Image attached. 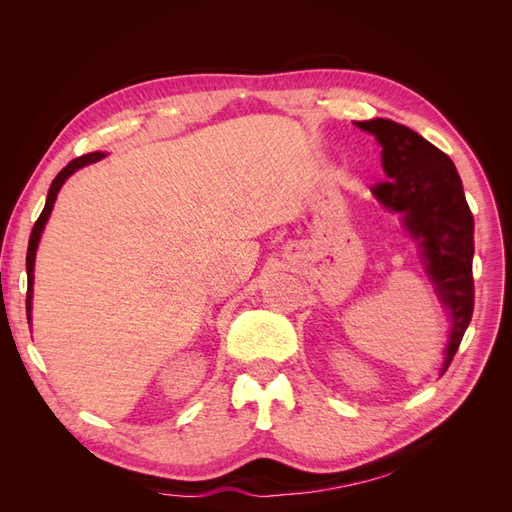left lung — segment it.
<instances>
[{
  "label": "left lung",
  "mask_w": 512,
  "mask_h": 512,
  "mask_svg": "<svg viewBox=\"0 0 512 512\" xmlns=\"http://www.w3.org/2000/svg\"><path fill=\"white\" fill-rule=\"evenodd\" d=\"M382 145L386 181L371 192L382 205L406 213V226L421 241L429 277L453 318L442 374L451 365L474 312V218L453 160L421 134L391 119L356 123Z\"/></svg>",
  "instance_id": "1"
}]
</instances>
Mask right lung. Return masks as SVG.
I'll return each mask as SVG.
<instances>
[{
	"mask_svg": "<svg viewBox=\"0 0 512 512\" xmlns=\"http://www.w3.org/2000/svg\"><path fill=\"white\" fill-rule=\"evenodd\" d=\"M104 158V153L96 151V153H87V156H81V158H74L66 168L59 170V175L53 179L51 188H49V196H46V205L40 213V218L36 220L34 224V230H32V237H29V245H27V320H32V284H34V260H36V250H38V241H40V235H42V228L46 224V220H49V215L53 211V205H55V198H57V192L61 185H64V181L74 173V170H79L83 166H89L94 164L98 160Z\"/></svg>",
	"mask_w": 512,
	"mask_h": 512,
	"instance_id": "1",
	"label": "right lung"
}]
</instances>
